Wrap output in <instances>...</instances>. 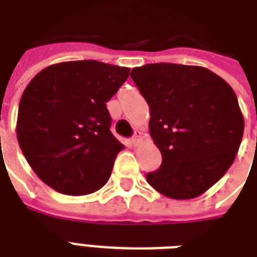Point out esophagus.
Listing matches in <instances>:
<instances>
[{
  "instance_id": "obj_1",
  "label": "esophagus",
  "mask_w": 257,
  "mask_h": 257,
  "mask_svg": "<svg viewBox=\"0 0 257 257\" xmlns=\"http://www.w3.org/2000/svg\"><path fill=\"white\" fill-rule=\"evenodd\" d=\"M133 147H139L141 144V136H140V132H136L135 133V136L132 137V140H131Z\"/></svg>"
}]
</instances>
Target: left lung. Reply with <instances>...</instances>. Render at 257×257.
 I'll return each mask as SVG.
<instances>
[{"instance_id":"8db88e82","label":"left lung","mask_w":257,"mask_h":257,"mask_svg":"<svg viewBox=\"0 0 257 257\" xmlns=\"http://www.w3.org/2000/svg\"><path fill=\"white\" fill-rule=\"evenodd\" d=\"M131 77L148 102L149 133L163 157L147 181L169 199L203 195L229 169L243 139L233 89L207 68L168 62L133 68Z\"/></svg>"}]
</instances>
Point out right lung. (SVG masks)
<instances>
[{"mask_svg": "<svg viewBox=\"0 0 257 257\" xmlns=\"http://www.w3.org/2000/svg\"><path fill=\"white\" fill-rule=\"evenodd\" d=\"M128 76L129 68L84 60L53 64L28 84L18 106L17 140L52 189L84 196L108 183L124 145L109 131L106 102Z\"/></svg>", "mask_w": 257, "mask_h": 257, "instance_id": "right-lung-1", "label": "right lung"}]
</instances>
